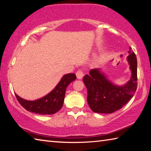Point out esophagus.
<instances>
[{"label": "esophagus", "mask_w": 151, "mask_h": 151, "mask_svg": "<svg viewBox=\"0 0 151 151\" xmlns=\"http://www.w3.org/2000/svg\"><path fill=\"white\" fill-rule=\"evenodd\" d=\"M76 77L78 79H81L84 76V73H83V70L82 69H79L77 71H76Z\"/></svg>", "instance_id": "34e87169"}]
</instances>
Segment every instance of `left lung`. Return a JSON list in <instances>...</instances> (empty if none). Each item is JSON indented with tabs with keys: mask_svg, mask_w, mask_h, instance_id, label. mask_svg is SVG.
Wrapping results in <instances>:
<instances>
[{
	"mask_svg": "<svg viewBox=\"0 0 151 151\" xmlns=\"http://www.w3.org/2000/svg\"><path fill=\"white\" fill-rule=\"evenodd\" d=\"M128 60L132 77L123 86L112 85L99 69H92L83 77L87 88V102L92 111L98 113H112L119 111L131 100L137 88V60L129 48Z\"/></svg>",
	"mask_w": 151,
	"mask_h": 151,
	"instance_id": "left-lung-1",
	"label": "left lung"
}]
</instances>
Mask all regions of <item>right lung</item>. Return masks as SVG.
<instances>
[{
    "mask_svg": "<svg viewBox=\"0 0 151 151\" xmlns=\"http://www.w3.org/2000/svg\"><path fill=\"white\" fill-rule=\"evenodd\" d=\"M76 78V76L74 73L66 74L54 90L39 100L29 101L22 99L16 94L15 96L20 105L28 111L39 114H55L62 108L66 87Z\"/></svg>",
    "mask_w": 151,
    "mask_h": 151,
    "instance_id": "add662e5",
    "label": "right lung"
}]
</instances>
